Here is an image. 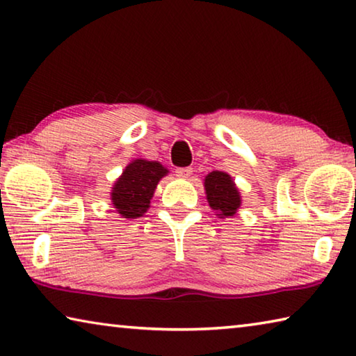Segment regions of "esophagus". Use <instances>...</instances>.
<instances>
[{
    "mask_svg": "<svg viewBox=\"0 0 356 356\" xmlns=\"http://www.w3.org/2000/svg\"><path fill=\"white\" fill-rule=\"evenodd\" d=\"M193 174V168H177L176 176L180 179H188Z\"/></svg>",
    "mask_w": 356,
    "mask_h": 356,
    "instance_id": "1",
    "label": "esophagus"
}]
</instances>
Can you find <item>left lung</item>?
Returning a JSON list of instances; mask_svg holds the SVG:
<instances>
[{
	"label": "left lung",
	"mask_w": 356,
	"mask_h": 356,
	"mask_svg": "<svg viewBox=\"0 0 356 356\" xmlns=\"http://www.w3.org/2000/svg\"><path fill=\"white\" fill-rule=\"evenodd\" d=\"M209 206L212 207L220 218H229L237 213L242 204L240 193L227 172L212 171L204 179Z\"/></svg>",
	"instance_id": "1"
}]
</instances>
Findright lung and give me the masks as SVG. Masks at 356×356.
<instances>
[{
	"label": "right lung",
	"instance_id": "1",
	"mask_svg": "<svg viewBox=\"0 0 356 356\" xmlns=\"http://www.w3.org/2000/svg\"><path fill=\"white\" fill-rule=\"evenodd\" d=\"M168 170L159 161L136 159L125 166L111 190V204L122 218H140L150 207L154 191Z\"/></svg>",
	"mask_w": 356,
	"mask_h": 356
}]
</instances>
